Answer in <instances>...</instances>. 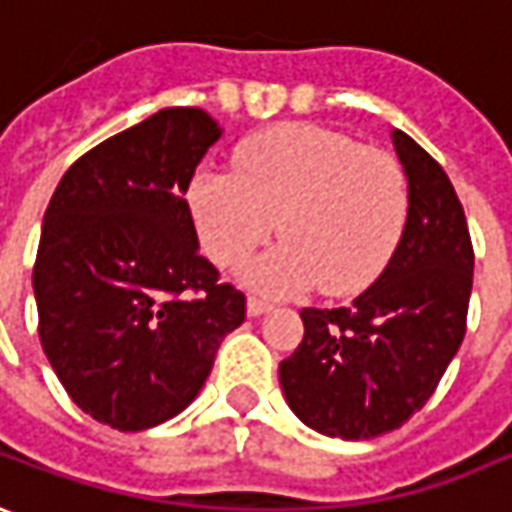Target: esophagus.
<instances>
[{
  "label": "esophagus",
  "instance_id": "34e87169",
  "mask_svg": "<svg viewBox=\"0 0 512 512\" xmlns=\"http://www.w3.org/2000/svg\"><path fill=\"white\" fill-rule=\"evenodd\" d=\"M270 310H273V304H270V301H264V298L250 296L248 312H250V315H253V318H259V315H264V312H270Z\"/></svg>",
  "mask_w": 512,
  "mask_h": 512
}]
</instances>
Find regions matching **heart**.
Here are the masks:
<instances>
[{
  "label": "heart",
  "instance_id": "1",
  "mask_svg": "<svg viewBox=\"0 0 512 512\" xmlns=\"http://www.w3.org/2000/svg\"><path fill=\"white\" fill-rule=\"evenodd\" d=\"M236 174L202 166L188 205L202 248L222 267L248 259L264 239L279 245L245 267V279L276 296L318 284L344 296L392 262L408 222V180L389 152L310 123H281L242 140Z\"/></svg>",
  "mask_w": 512,
  "mask_h": 512
}]
</instances>
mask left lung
Instances as JSON below:
<instances>
[{
	"mask_svg": "<svg viewBox=\"0 0 512 512\" xmlns=\"http://www.w3.org/2000/svg\"><path fill=\"white\" fill-rule=\"evenodd\" d=\"M408 180V222L392 262L352 304L301 310L304 341L281 360L287 406L318 434L372 440L428 403L459 352L473 287L462 202L442 166L392 132Z\"/></svg>",
	"mask_w": 512,
	"mask_h": 512,
	"instance_id": "8db88e82",
	"label": "left lung"
}]
</instances>
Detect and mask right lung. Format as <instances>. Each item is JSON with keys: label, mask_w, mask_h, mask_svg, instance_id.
I'll list each match as a JSON object with an SVG mask.
<instances>
[{"label": "right lung", "mask_w": 512, "mask_h": 512, "mask_svg": "<svg viewBox=\"0 0 512 512\" xmlns=\"http://www.w3.org/2000/svg\"><path fill=\"white\" fill-rule=\"evenodd\" d=\"M222 137L171 106L78 157L41 225L33 267L41 349L72 403L118 431L180 414L205 386L245 293L200 256L185 191Z\"/></svg>", "instance_id": "obj_1"}]
</instances>
